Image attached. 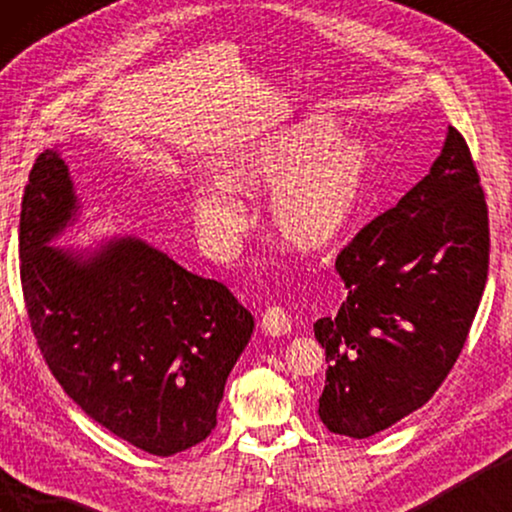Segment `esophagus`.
I'll use <instances>...</instances> for the list:
<instances>
[{"label": "esophagus", "instance_id": "obj_1", "mask_svg": "<svg viewBox=\"0 0 512 512\" xmlns=\"http://www.w3.org/2000/svg\"><path fill=\"white\" fill-rule=\"evenodd\" d=\"M261 328L270 338H282L291 331V314L284 307H268L261 317Z\"/></svg>", "mask_w": 512, "mask_h": 512}]
</instances>
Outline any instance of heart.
Returning <instances> with one entry per match:
<instances>
[{"instance_id":"obj_1","label":"heart","mask_w":512,"mask_h":512,"mask_svg":"<svg viewBox=\"0 0 512 512\" xmlns=\"http://www.w3.org/2000/svg\"><path fill=\"white\" fill-rule=\"evenodd\" d=\"M370 146L340 135L338 118L314 111L277 125L237 149L221 167L223 188H200L191 209L216 249L244 230L242 198H268L272 240L296 254L333 247L359 219L370 177Z\"/></svg>"}]
</instances>
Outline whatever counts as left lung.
<instances>
[{
    "instance_id": "obj_1",
    "label": "left lung",
    "mask_w": 512,
    "mask_h": 512,
    "mask_svg": "<svg viewBox=\"0 0 512 512\" xmlns=\"http://www.w3.org/2000/svg\"><path fill=\"white\" fill-rule=\"evenodd\" d=\"M487 263L485 193L450 125L429 174L335 261L347 298L314 324L328 363L319 396L328 431L368 438L436 394L478 312Z\"/></svg>"
}]
</instances>
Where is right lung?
Returning <instances> with one entry per match:
<instances>
[{"label":"right lung","mask_w":512,"mask_h":512,"mask_svg":"<svg viewBox=\"0 0 512 512\" xmlns=\"http://www.w3.org/2000/svg\"><path fill=\"white\" fill-rule=\"evenodd\" d=\"M83 205L58 146L34 163L20 212V282L65 394L114 436L170 457L205 440L254 333L247 307L137 235L53 247Z\"/></svg>","instance_id":"1"}]
</instances>
